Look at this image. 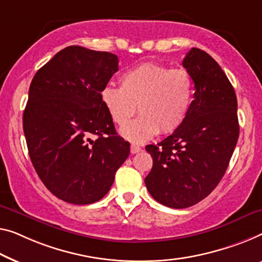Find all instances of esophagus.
<instances>
[{
    "label": "esophagus",
    "mask_w": 262,
    "mask_h": 262,
    "mask_svg": "<svg viewBox=\"0 0 262 262\" xmlns=\"http://www.w3.org/2000/svg\"><path fill=\"white\" fill-rule=\"evenodd\" d=\"M139 151H141V147H140L139 144L132 143L130 144V153L132 154H136V153H139Z\"/></svg>",
    "instance_id": "esophagus-1"
}]
</instances>
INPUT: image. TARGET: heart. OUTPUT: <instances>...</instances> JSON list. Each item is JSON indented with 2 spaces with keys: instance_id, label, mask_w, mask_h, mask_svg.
I'll use <instances>...</instances> for the list:
<instances>
[{
  "instance_id": "heart-1",
  "label": "heart",
  "mask_w": 262,
  "mask_h": 262,
  "mask_svg": "<svg viewBox=\"0 0 262 262\" xmlns=\"http://www.w3.org/2000/svg\"><path fill=\"white\" fill-rule=\"evenodd\" d=\"M120 88L106 85L100 97L109 118L124 126L138 106L140 115L120 134L132 142H144L158 135L170 134L188 116L194 97V81L185 69L142 63L120 76Z\"/></svg>"
}]
</instances>
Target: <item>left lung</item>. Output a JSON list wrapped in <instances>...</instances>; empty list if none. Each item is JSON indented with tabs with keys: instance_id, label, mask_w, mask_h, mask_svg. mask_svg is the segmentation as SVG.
I'll return each mask as SVG.
<instances>
[{
	"instance_id": "obj_1",
	"label": "left lung",
	"mask_w": 262,
	"mask_h": 262,
	"mask_svg": "<svg viewBox=\"0 0 262 262\" xmlns=\"http://www.w3.org/2000/svg\"><path fill=\"white\" fill-rule=\"evenodd\" d=\"M182 66L194 81L185 122L158 144H148L153 167L148 192L170 208H187L213 192L226 173L239 138L237 101L224 70L204 50L192 48Z\"/></svg>"
}]
</instances>
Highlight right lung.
I'll return each instance as SVG.
<instances>
[{
	"instance_id": "1",
	"label": "right lung",
	"mask_w": 262,
	"mask_h": 262,
	"mask_svg": "<svg viewBox=\"0 0 262 262\" xmlns=\"http://www.w3.org/2000/svg\"><path fill=\"white\" fill-rule=\"evenodd\" d=\"M118 70L115 54L70 46L30 83L23 132L31 163L47 188L69 204L101 200L129 155L100 97Z\"/></svg>"
}]
</instances>
